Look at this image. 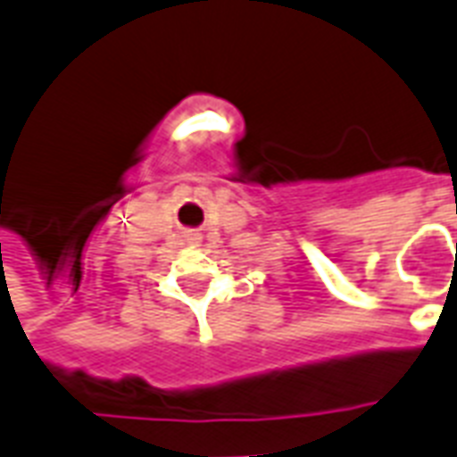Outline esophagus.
I'll return each instance as SVG.
<instances>
[{"label":"esophagus","instance_id":"34e87169","mask_svg":"<svg viewBox=\"0 0 457 457\" xmlns=\"http://www.w3.org/2000/svg\"><path fill=\"white\" fill-rule=\"evenodd\" d=\"M188 242H190V245H198V242H200V235H198V232H190V235H188Z\"/></svg>","mask_w":457,"mask_h":457}]
</instances>
